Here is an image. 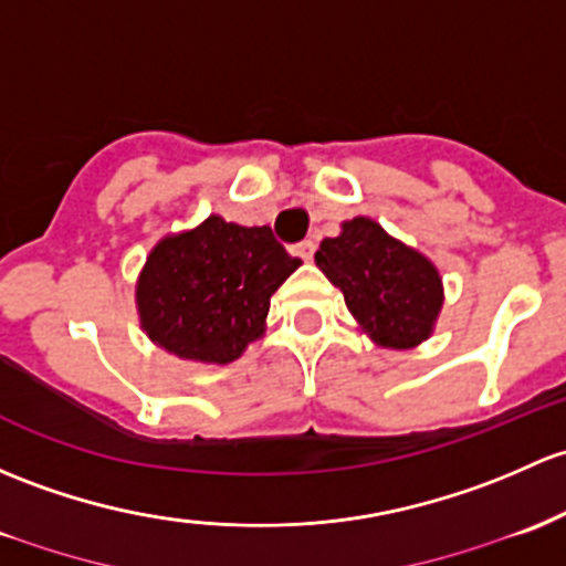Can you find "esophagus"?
<instances>
[{"label":"esophagus","mask_w":566,"mask_h":566,"mask_svg":"<svg viewBox=\"0 0 566 566\" xmlns=\"http://www.w3.org/2000/svg\"><path fill=\"white\" fill-rule=\"evenodd\" d=\"M314 249H317V243H314L312 238H306V241H301L298 247H295V254H298L301 260H306V263H308V260L314 258Z\"/></svg>","instance_id":"esophagus-1"}]
</instances>
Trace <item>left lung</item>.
<instances>
[{"label":"left lung","mask_w":566,"mask_h":566,"mask_svg":"<svg viewBox=\"0 0 566 566\" xmlns=\"http://www.w3.org/2000/svg\"><path fill=\"white\" fill-rule=\"evenodd\" d=\"M314 263L342 290L363 333L379 347L409 349L431 336L442 308L437 265L374 219L344 222L342 233L319 243Z\"/></svg>","instance_id":"left-lung-1"}]
</instances>
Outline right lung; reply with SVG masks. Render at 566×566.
Listing matches in <instances>:
<instances>
[{"label": "right lung", "mask_w": 566, "mask_h": 566, "mask_svg": "<svg viewBox=\"0 0 566 566\" xmlns=\"http://www.w3.org/2000/svg\"><path fill=\"white\" fill-rule=\"evenodd\" d=\"M298 265L271 228L208 217L151 249L135 287L140 328L184 360L233 363L263 336L271 295Z\"/></svg>", "instance_id": "obj_1"}]
</instances>
